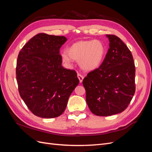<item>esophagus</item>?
I'll return each instance as SVG.
<instances>
[{
  "mask_svg": "<svg viewBox=\"0 0 152 152\" xmlns=\"http://www.w3.org/2000/svg\"><path fill=\"white\" fill-rule=\"evenodd\" d=\"M77 77H78V79H79V80H80V82L81 83V82H82V80H83V79H84L83 75H81L80 73H78V74H77Z\"/></svg>",
  "mask_w": 152,
  "mask_h": 152,
  "instance_id": "obj_1",
  "label": "esophagus"
}]
</instances>
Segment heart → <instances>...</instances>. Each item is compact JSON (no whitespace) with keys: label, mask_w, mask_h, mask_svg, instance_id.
Masks as SVG:
<instances>
[{"label":"heart","mask_w":152,"mask_h":152,"mask_svg":"<svg viewBox=\"0 0 152 152\" xmlns=\"http://www.w3.org/2000/svg\"><path fill=\"white\" fill-rule=\"evenodd\" d=\"M62 54L63 61L70 64L72 59L79 60L81 68L86 71L97 69L103 63L106 47L101 40H83L72 44Z\"/></svg>","instance_id":"obj_1"}]
</instances>
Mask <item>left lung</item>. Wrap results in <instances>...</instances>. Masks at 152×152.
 <instances>
[{"instance_id":"8db88e82","label":"left lung","mask_w":152,"mask_h":152,"mask_svg":"<svg viewBox=\"0 0 152 152\" xmlns=\"http://www.w3.org/2000/svg\"><path fill=\"white\" fill-rule=\"evenodd\" d=\"M107 37L110 47L103 63L87 73L82 82L91 112L103 117L124 111L136 90V70L131 50L117 36Z\"/></svg>"}]
</instances>
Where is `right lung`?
<instances>
[{
  "mask_svg": "<svg viewBox=\"0 0 152 152\" xmlns=\"http://www.w3.org/2000/svg\"><path fill=\"white\" fill-rule=\"evenodd\" d=\"M66 40L64 36L40 33L26 42L18 54V91L27 107L37 117L61 115L79 83L75 70L61 66L59 49Z\"/></svg>",
  "mask_w": 152,
  "mask_h": 152,
  "instance_id": "add662e5",
  "label": "right lung"
}]
</instances>
